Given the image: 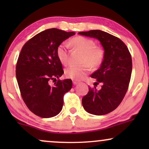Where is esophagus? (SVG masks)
I'll use <instances>...</instances> for the list:
<instances>
[{
  "label": "esophagus",
  "instance_id": "1",
  "mask_svg": "<svg viewBox=\"0 0 149 149\" xmlns=\"http://www.w3.org/2000/svg\"><path fill=\"white\" fill-rule=\"evenodd\" d=\"M78 83V82L77 81H75V80H73V85H77Z\"/></svg>",
  "mask_w": 149,
  "mask_h": 149
}]
</instances>
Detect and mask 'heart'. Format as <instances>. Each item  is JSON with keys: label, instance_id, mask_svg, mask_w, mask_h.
Here are the masks:
<instances>
[{"label": "heart", "instance_id": "b5f03b06", "mask_svg": "<svg viewBox=\"0 0 149 149\" xmlns=\"http://www.w3.org/2000/svg\"><path fill=\"white\" fill-rule=\"evenodd\" d=\"M69 45L83 52L80 60V66H70L65 70V76L71 79H84L91 71L102 64L104 59L103 49L95 45L92 39L83 36H77L71 39ZM57 56L61 64L66 65L69 61V54L66 44L61 43L57 48Z\"/></svg>", "mask_w": 149, "mask_h": 149}]
</instances>
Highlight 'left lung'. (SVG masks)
Segmentation results:
<instances>
[{
	"instance_id": "8db88e82",
	"label": "left lung",
	"mask_w": 149,
	"mask_h": 149,
	"mask_svg": "<svg viewBox=\"0 0 149 149\" xmlns=\"http://www.w3.org/2000/svg\"><path fill=\"white\" fill-rule=\"evenodd\" d=\"M78 33L98 39L104 47L102 65L91 75L97 79L95 86L102 83V88L97 90L96 87L89 88L82 104L89 113L105 115L118 107L127 91L132 69L131 54L120 39L107 32L91 30Z\"/></svg>"
}]
</instances>
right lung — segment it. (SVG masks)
Segmentation results:
<instances>
[{
  "label": "right lung",
  "mask_w": 149,
  "mask_h": 149,
  "mask_svg": "<svg viewBox=\"0 0 149 149\" xmlns=\"http://www.w3.org/2000/svg\"><path fill=\"white\" fill-rule=\"evenodd\" d=\"M75 35L58 29H49L36 34L22 47L16 65V78L20 93L29 109L41 118L59 114L64 95L72 88V80H61L64 71L57 56V48ZM58 82L51 86V80Z\"/></svg>",
  "instance_id": "right-lung-1"
}]
</instances>
